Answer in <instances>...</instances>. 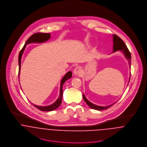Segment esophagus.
I'll list each match as a JSON object with an SVG mask.
<instances>
[{"label":"esophagus","instance_id":"esophagus-1","mask_svg":"<svg viewBox=\"0 0 147 147\" xmlns=\"http://www.w3.org/2000/svg\"><path fill=\"white\" fill-rule=\"evenodd\" d=\"M82 68L80 67H77L75 68L74 71V75H80L82 73Z\"/></svg>","mask_w":147,"mask_h":147}]
</instances>
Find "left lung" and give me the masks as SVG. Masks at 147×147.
<instances>
[{
  "instance_id": "1",
  "label": "left lung",
  "mask_w": 147,
  "mask_h": 147,
  "mask_svg": "<svg viewBox=\"0 0 147 147\" xmlns=\"http://www.w3.org/2000/svg\"><path fill=\"white\" fill-rule=\"evenodd\" d=\"M113 44H114L113 45V53L115 52V51H118V50H121L123 53V54L125 55L126 59L128 60L129 67H131V56L130 52L129 51V50H128V49L126 44L125 43V42L123 41V40L121 38H120L118 36H117L115 34L113 35ZM129 80H130V78L129 79ZM83 97L84 101L87 104V105H88L90 107H91L92 109H94V110H105V109L110 107L112 105H114V104H115L116 102H115V103H114V104H113L111 105L107 106H100L94 105V104L91 103L90 101H89L86 98V97H85L84 94H83Z\"/></svg>"
}]
</instances>
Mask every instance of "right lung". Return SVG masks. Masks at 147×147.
<instances>
[{
	"label": "right lung",
	"instance_id": "obj_1",
	"mask_svg": "<svg viewBox=\"0 0 147 147\" xmlns=\"http://www.w3.org/2000/svg\"><path fill=\"white\" fill-rule=\"evenodd\" d=\"M50 33H34L33 35H32L28 40L25 42L24 46H23L22 49H21V51H20L19 55V75L20 72V68H21V59L22 57V55L23 54V52L26 47V45L31 43H42V42H46L47 40H49L50 38ZM72 77V72L71 71L68 72L64 76H63L61 82V87H60V94L57 100L53 104L46 106H40L37 105H34L39 110L41 111H53L56 109H57L59 106L61 104L62 100V96H63V84L69 79L71 78Z\"/></svg>",
	"mask_w": 147,
	"mask_h": 147
}]
</instances>
